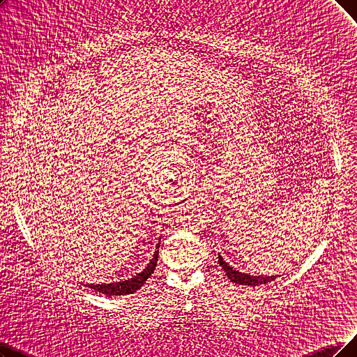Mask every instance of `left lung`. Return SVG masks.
Here are the masks:
<instances>
[{"label": "left lung", "mask_w": 357, "mask_h": 357, "mask_svg": "<svg viewBox=\"0 0 357 357\" xmlns=\"http://www.w3.org/2000/svg\"><path fill=\"white\" fill-rule=\"evenodd\" d=\"M218 262L221 265V268L224 269V273L227 274V277L230 278L231 282L240 284V286H261V284H266L274 281L275 277L271 275V277H253L245 273H238V271L233 269L231 266H228V264L225 261H222L221 256L218 255Z\"/></svg>", "instance_id": "left-lung-1"}]
</instances>
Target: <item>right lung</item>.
I'll use <instances>...</instances> for the list:
<instances>
[{
  "mask_svg": "<svg viewBox=\"0 0 357 357\" xmlns=\"http://www.w3.org/2000/svg\"><path fill=\"white\" fill-rule=\"evenodd\" d=\"M158 250H160V243L156 245V250L153 253V258L151 262L146 265V268L142 271V273L136 274L135 277L124 280V281H116V282H109V284H89V287L107 294V296H123V294H132L136 290H139L144 282L153 274V269L156 266V262H158Z\"/></svg>",
  "mask_w": 357,
  "mask_h": 357,
  "instance_id": "add662e5",
  "label": "right lung"
}]
</instances>
